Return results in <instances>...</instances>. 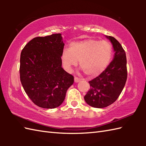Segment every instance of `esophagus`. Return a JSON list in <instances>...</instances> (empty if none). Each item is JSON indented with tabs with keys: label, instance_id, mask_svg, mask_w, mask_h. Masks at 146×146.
<instances>
[{
	"label": "esophagus",
	"instance_id": "esophagus-1",
	"mask_svg": "<svg viewBox=\"0 0 146 146\" xmlns=\"http://www.w3.org/2000/svg\"><path fill=\"white\" fill-rule=\"evenodd\" d=\"M74 80H75V83H78L81 80H80L79 78H78V77H75V78H74Z\"/></svg>",
	"mask_w": 146,
	"mask_h": 146
}]
</instances>
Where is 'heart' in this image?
Returning a JSON list of instances; mask_svg holds the SVG:
<instances>
[{
    "instance_id": "heart-1",
    "label": "heart",
    "mask_w": 146,
    "mask_h": 146,
    "mask_svg": "<svg viewBox=\"0 0 146 146\" xmlns=\"http://www.w3.org/2000/svg\"><path fill=\"white\" fill-rule=\"evenodd\" d=\"M112 47L109 42L95 39H86L70 43V49L64 48L61 54L63 67L70 71L78 63L88 76L100 75L109 64Z\"/></svg>"
}]
</instances>
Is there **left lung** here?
<instances>
[{
    "instance_id": "obj_1",
    "label": "left lung",
    "mask_w": 146,
    "mask_h": 146,
    "mask_svg": "<svg viewBox=\"0 0 146 146\" xmlns=\"http://www.w3.org/2000/svg\"><path fill=\"white\" fill-rule=\"evenodd\" d=\"M115 52L112 61L98 76L89 82L90 88L84 97L86 104L95 108L112 104L123 90L127 77L125 52L113 37L106 36Z\"/></svg>"
}]
</instances>
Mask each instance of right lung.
<instances>
[{"instance_id":"1","label":"right lung","mask_w":146,"mask_h":146,"mask_svg":"<svg viewBox=\"0 0 146 146\" xmlns=\"http://www.w3.org/2000/svg\"><path fill=\"white\" fill-rule=\"evenodd\" d=\"M64 46L61 34H53L35 38L22 50L21 84L29 98L39 107L60 106L74 82V77L61 66Z\"/></svg>"}]
</instances>
